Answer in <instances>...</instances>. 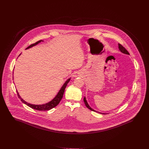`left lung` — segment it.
Instances as JSON below:
<instances>
[{
  "mask_svg": "<svg viewBox=\"0 0 149 149\" xmlns=\"http://www.w3.org/2000/svg\"><path fill=\"white\" fill-rule=\"evenodd\" d=\"M118 47H119V51H120L121 52L123 53H124V54H130L129 52L127 51V49H126L124 47H123L122 45L121 44H118ZM84 103H85V105H86V106H87V107L89 109H90L91 110L93 111L98 112V111H97L96 110H95L94 109H93L92 108H91V107L89 106V104H88L87 101V100H86V98L85 97H84ZM98 113H100V112H98ZM100 113V114H105V113Z\"/></svg>",
  "mask_w": 149,
  "mask_h": 149,
  "instance_id": "left-lung-1",
  "label": "left lung"
}]
</instances>
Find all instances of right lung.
<instances>
[{"label": "right lung", "instance_id": "right-lung-1", "mask_svg": "<svg viewBox=\"0 0 149 149\" xmlns=\"http://www.w3.org/2000/svg\"><path fill=\"white\" fill-rule=\"evenodd\" d=\"M41 42H43V40H39L37 42H36L34 44H31L30 46H29L27 48H26V49H27L29 48H30L34 46H35L36 45H37L38 44H39V43H40ZM21 55V54L18 56H19ZM71 79L70 78H69L65 82V83L63 84V86H62V87L61 88L60 90L59 91V92H58V93L57 94V95L55 96V97L52 100H51V101L48 102V103H46V104H42V105H33V104H29V103H27V102H26L25 101H24L21 96H19L18 92L17 91V92L18 97L19 98H20L21 101L24 103L25 104L27 105L28 106H29L30 107L32 108V109H34L35 110H39V111H46V110H51V109H52L53 107H56L57 105H58L60 101L61 100L62 98V97L63 95V93H64V92H65V89L67 85H68V83L69 82V81Z\"/></svg>", "mask_w": 149, "mask_h": 149}]
</instances>
